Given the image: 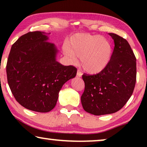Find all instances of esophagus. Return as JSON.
I'll return each instance as SVG.
<instances>
[{
    "label": "esophagus",
    "mask_w": 147,
    "mask_h": 147,
    "mask_svg": "<svg viewBox=\"0 0 147 147\" xmlns=\"http://www.w3.org/2000/svg\"><path fill=\"white\" fill-rule=\"evenodd\" d=\"M77 76H78V77H81V76H82V73L81 71H80V69H78V71H77Z\"/></svg>",
    "instance_id": "34e87169"
}]
</instances>
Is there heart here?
Here are the masks:
<instances>
[{"mask_svg": "<svg viewBox=\"0 0 147 147\" xmlns=\"http://www.w3.org/2000/svg\"><path fill=\"white\" fill-rule=\"evenodd\" d=\"M63 51L73 62L76 61V57H80L86 71L97 74L110 63L112 46L109 40L101 35L76 33L67 39Z\"/></svg>", "mask_w": 147, "mask_h": 147, "instance_id": "b5f03b06", "label": "heart"}]
</instances>
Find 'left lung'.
Segmentation results:
<instances>
[{
	"instance_id": "8db88e82",
	"label": "left lung",
	"mask_w": 147,
	"mask_h": 147,
	"mask_svg": "<svg viewBox=\"0 0 147 147\" xmlns=\"http://www.w3.org/2000/svg\"><path fill=\"white\" fill-rule=\"evenodd\" d=\"M110 63L95 75L84 74L85 89L81 102L86 112L96 116L112 114L121 109L133 93L136 80V59L129 43L114 33Z\"/></svg>"
}]
</instances>
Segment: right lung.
Returning a JSON list of instances; mask_svg holds the SVG:
<instances>
[{"mask_svg":"<svg viewBox=\"0 0 147 147\" xmlns=\"http://www.w3.org/2000/svg\"><path fill=\"white\" fill-rule=\"evenodd\" d=\"M57 49L45 33L33 31L12 45L7 63V81L16 100L32 111L55 107L62 86L77 74L73 65L56 61Z\"/></svg>","mask_w":147,"mask_h":147,"instance_id":"1","label":"right lung"}]
</instances>
